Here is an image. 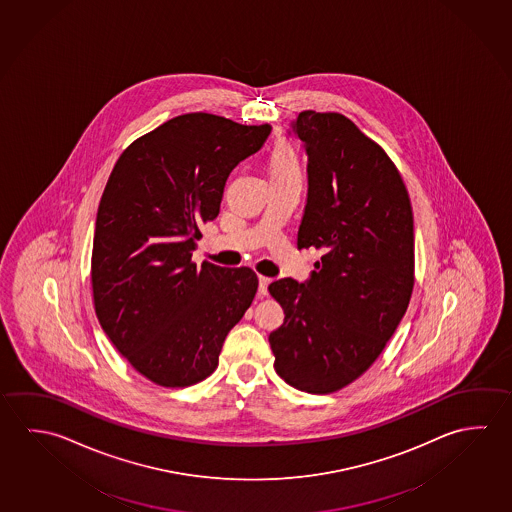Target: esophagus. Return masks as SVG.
<instances>
[{"label": "esophagus", "instance_id": "34e87169", "mask_svg": "<svg viewBox=\"0 0 512 512\" xmlns=\"http://www.w3.org/2000/svg\"><path fill=\"white\" fill-rule=\"evenodd\" d=\"M269 282H271V280H269L268 277H259V295L260 296L268 295Z\"/></svg>", "mask_w": 512, "mask_h": 512}]
</instances>
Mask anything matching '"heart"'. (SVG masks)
Instances as JSON below:
<instances>
[{"label": "heart", "instance_id": "heart-1", "mask_svg": "<svg viewBox=\"0 0 512 512\" xmlns=\"http://www.w3.org/2000/svg\"><path fill=\"white\" fill-rule=\"evenodd\" d=\"M269 172L271 178H284L300 174V163L293 147L287 144H278L269 156Z\"/></svg>", "mask_w": 512, "mask_h": 512}]
</instances>
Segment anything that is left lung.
I'll list each match as a JSON object with an SVG mask.
<instances>
[{
  "instance_id": "1",
  "label": "left lung",
  "mask_w": 512,
  "mask_h": 512,
  "mask_svg": "<svg viewBox=\"0 0 512 512\" xmlns=\"http://www.w3.org/2000/svg\"><path fill=\"white\" fill-rule=\"evenodd\" d=\"M291 129L307 154L296 244L320 250L322 259L302 284H269L286 314L269 345L287 385L331 394L376 361L408 309L412 205L394 162L349 118L302 111Z\"/></svg>"
}]
</instances>
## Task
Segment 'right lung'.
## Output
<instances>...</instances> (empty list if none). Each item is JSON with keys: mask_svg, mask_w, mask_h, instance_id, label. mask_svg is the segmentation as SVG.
Listing matches in <instances>:
<instances>
[{"mask_svg": "<svg viewBox=\"0 0 512 512\" xmlns=\"http://www.w3.org/2000/svg\"><path fill=\"white\" fill-rule=\"evenodd\" d=\"M271 126L210 113L172 118L120 154L100 199L91 287L118 352L160 386H190L217 368L226 334L252 305L259 278L192 252L214 221L230 172Z\"/></svg>", "mask_w": 512, "mask_h": 512, "instance_id": "add662e5", "label": "right lung"}]
</instances>
